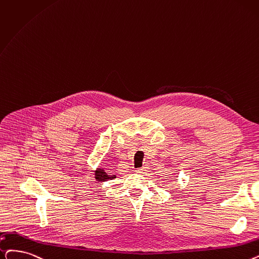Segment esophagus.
<instances>
[{
	"label": "esophagus",
	"mask_w": 259,
	"mask_h": 259,
	"mask_svg": "<svg viewBox=\"0 0 259 259\" xmlns=\"http://www.w3.org/2000/svg\"><path fill=\"white\" fill-rule=\"evenodd\" d=\"M138 174H140V175H144V174H146L148 171V167L147 166H143V167H141V168H138V169L136 170Z\"/></svg>",
	"instance_id": "esophagus-1"
}]
</instances>
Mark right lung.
Segmentation results:
<instances>
[{"instance_id": "1", "label": "right lung", "mask_w": 259, "mask_h": 259, "mask_svg": "<svg viewBox=\"0 0 259 259\" xmlns=\"http://www.w3.org/2000/svg\"><path fill=\"white\" fill-rule=\"evenodd\" d=\"M114 178H115V175L113 176L108 175L107 172H105L104 169H102V168H97L95 170V179L98 182H105V181H108V180H113Z\"/></svg>"}]
</instances>
